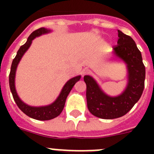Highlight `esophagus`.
<instances>
[{"instance_id": "obj_1", "label": "esophagus", "mask_w": 154, "mask_h": 154, "mask_svg": "<svg viewBox=\"0 0 154 154\" xmlns=\"http://www.w3.org/2000/svg\"><path fill=\"white\" fill-rule=\"evenodd\" d=\"M90 70L88 69H84L82 71V76L85 75H88V74H90Z\"/></svg>"}]
</instances>
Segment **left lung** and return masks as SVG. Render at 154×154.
I'll return each mask as SVG.
<instances>
[{"label": "left lung", "mask_w": 154, "mask_h": 154, "mask_svg": "<svg viewBox=\"0 0 154 154\" xmlns=\"http://www.w3.org/2000/svg\"><path fill=\"white\" fill-rule=\"evenodd\" d=\"M118 37L111 60L121 61L126 65L127 83L124 90L117 96H109L93 77L84 76L87 106L92 115L101 119H112L124 116L138 102L144 89L146 71L141 52L131 37L119 30Z\"/></svg>", "instance_id": "8db88e82"}]
</instances>
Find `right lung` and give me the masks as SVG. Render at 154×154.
Wrapping results in <instances>:
<instances>
[{"instance_id": "obj_1", "label": "right lung", "mask_w": 154, "mask_h": 154, "mask_svg": "<svg viewBox=\"0 0 154 154\" xmlns=\"http://www.w3.org/2000/svg\"><path fill=\"white\" fill-rule=\"evenodd\" d=\"M51 31H52L51 29L41 28L39 29L36 30V31H33L29 35V37L27 39L26 43L20 47L19 50L17 51L15 58H14L11 64V72L10 75H9L10 89L17 106L24 114H26L27 116H28L29 117L32 118V119H38V120H49V119H54V118L57 117L58 116L60 115L61 112L63 110L64 106H65V101H66V99H67L68 95L69 94L70 91L72 90L75 84L78 81H79V79H81V75H77L70 79L69 81L66 82V83L62 87V90H61L60 93L57 97V99L52 103L47 105V106H29V105L24 103L21 99V98L19 97L15 88V75L17 65H18L19 62L22 58L23 55H24V53L28 51V48L31 46L32 41L36 37L48 34Z\"/></svg>"}]
</instances>
